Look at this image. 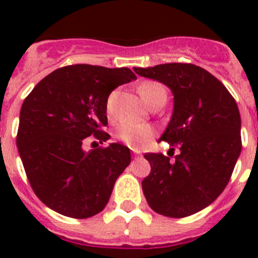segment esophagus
Returning <instances> with one entry per match:
<instances>
[{
  "label": "esophagus",
  "instance_id": "obj_1",
  "mask_svg": "<svg viewBox=\"0 0 258 258\" xmlns=\"http://www.w3.org/2000/svg\"><path fill=\"white\" fill-rule=\"evenodd\" d=\"M133 154H134V156H136V157H138V156H142V154H141L140 151H137V150H133Z\"/></svg>",
  "mask_w": 258,
  "mask_h": 258
}]
</instances>
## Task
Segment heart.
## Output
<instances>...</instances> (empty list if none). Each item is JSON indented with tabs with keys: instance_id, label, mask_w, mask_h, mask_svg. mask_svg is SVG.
Segmentation results:
<instances>
[{
	"instance_id": "obj_1",
	"label": "heart",
	"mask_w": 258,
	"mask_h": 258,
	"mask_svg": "<svg viewBox=\"0 0 258 258\" xmlns=\"http://www.w3.org/2000/svg\"><path fill=\"white\" fill-rule=\"evenodd\" d=\"M138 93L146 103L151 106L160 98L166 99V90L161 84L156 81H145L138 86ZM111 99L108 101V109ZM116 138L134 150H138L146 145L154 137V129L147 124L124 121L116 127Z\"/></svg>"
}]
</instances>
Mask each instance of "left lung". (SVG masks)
<instances>
[{"instance_id":"left-lung-1","label":"left lung","mask_w":258,"mask_h":258,"mask_svg":"<svg viewBox=\"0 0 258 258\" xmlns=\"http://www.w3.org/2000/svg\"><path fill=\"white\" fill-rule=\"evenodd\" d=\"M173 93V113L159 141L179 147L174 161L146 154L151 172L142 190L152 211L182 218L207 208L229 183L241 151L240 113L229 90L204 68L166 63L134 68Z\"/></svg>"}]
</instances>
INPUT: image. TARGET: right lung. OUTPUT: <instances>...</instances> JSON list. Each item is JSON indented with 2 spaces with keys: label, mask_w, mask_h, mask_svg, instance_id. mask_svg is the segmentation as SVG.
<instances>
[{
  "label": "right lung",
  "mask_w": 258,
  "mask_h": 258,
  "mask_svg": "<svg viewBox=\"0 0 258 258\" xmlns=\"http://www.w3.org/2000/svg\"><path fill=\"white\" fill-rule=\"evenodd\" d=\"M129 68L76 64L47 75L20 109L17 146L38 199L52 211L88 218L103 211L113 184L131 164L120 143L84 151L85 138L109 140L107 99L113 89L136 80Z\"/></svg>",
  "instance_id": "obj_1"
}]
</instances>
